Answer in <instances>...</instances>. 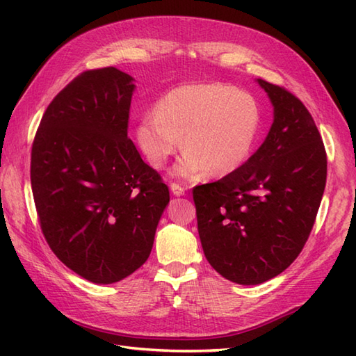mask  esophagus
I'll use <instances>...</instances> for the list:
<instances>
[{
  "label": "esophagus",
  "instance_id": "34e87169",
  "mask_svg": "<svg viewBox=\"0 0 356 356\" xmlns=\"http://www.w3.org/2000/svg\"><path fill=\"white\" fill-rule=\"evenodd\" d=\"M170 190H171V193H172L174 195H177V197H180V195H185V188H184L182 185L176 184V182H172V184L170 185Z\"/></svg>",
  "mask_w": 356,
  "mask_h": 356
}]
</instances>
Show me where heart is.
Here are the masks:
<instances>
[{"instance_id":"b5f03b06","label":"heart","mask_w":356,"mask_h":356,"mask_svg":"<svg viewBox=\"0 0 356 356\" xmlns=\"http://www.w3.org/2000/svg\"><path fill=\"white\" fill-rule=\"evenodd\" d=\"M261 122V107L252 95L218 82H203L166 93L156 110L139 119L134 139L148 163L162 168L184 138L186 151L172 172L185 179L205 172L223 177L249 161Z\"/></svg>"}]
</instances>
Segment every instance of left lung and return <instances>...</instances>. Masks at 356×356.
Segmentation results:
<instances>
[{"label": "left lung", "mask_w": 356, "mask_h": 356, "mask_svg": "<svg viewBox=\"0 0 356 356\" xmlns=\"http://www.w3.org/2000/svg\"><path fill=\"white\" fill-rule=\"evenodd\" d=\"M257 82L274 107L266 139L238 171L193 190L207 260L238 284H260L291 266L312 231L327 176L326 149L305 104Z\"/></svg>", "instance_id": "obj_1"}]
</instances>
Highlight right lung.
I'll use <instances>...</instances> for the list:
<instances>
[{"label":"right lung","instance_id":"obj_1","mask_svg":"<svg viewBox=\"0 0 356 356\" xmlns=\"http://www.w3.org/2000/svg\"><path fill=\"white\" fill-rule=\"evenodd\" d=\"M133 78L87 70L59 92L35 134L30 180L45 240L97 284L116 283L149 257L168 186L128 139Z\"/></svg>","mask_w":356,"mask_h":356}]
</instances>
